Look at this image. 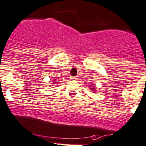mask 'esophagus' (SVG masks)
<instances>
[{
    "instance_id": "34e87169",
    "label": "esophagus",
    "mask_w": 146,
    "mask_h": 146,
    "mask_svg": "<svg viewBox=\"0 0 146 146\" xmlns=\"http://www.w3.org/2000/svg\"><path fill=\"white\" fill-rule=\"evenodd\" d=\"M76 79H77L76 76H72V80H76Z\"/></svg>"
}]
</instances>
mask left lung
<instances>
[{"label": "left lung", "mask_w": 146, "mask_h": 146, "mask_svg": "<svg viewBox=\"0 0 146 146\" xmlns=\"http://www.w3.org/2000/svg\"><path fill=\"white\" fill-rule=\"evenodd\" d=\"M89 87H90V89L91 90V91H94H94H96V88L95 86H94L93 84H91V86H90Z\"/></svg>", "instance_id": "left-lung-1"}]
</instances>
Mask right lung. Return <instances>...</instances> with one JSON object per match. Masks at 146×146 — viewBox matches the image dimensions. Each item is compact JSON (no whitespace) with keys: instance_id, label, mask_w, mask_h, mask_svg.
Here are the masks:
<instances>
[{"instance_id":"1","label":"right lung","mask_w":146,"mask_h":146,"mask_svg":"<svg viewBox=\"0 0 146 146\" xmlns=\"http://www.w3.org/2000/svg\"><path fill=\"white\" fill-rule=\"evenodd\" d=\"M53 79V80H52V82H51V83H52V84H55V83H57V82H57V79Z\"/></svg>"}]
</instances>
